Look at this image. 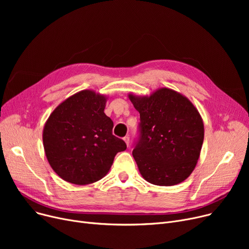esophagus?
<instances>
[{"label": "esophagus", "mask_w": 249, "mask_h": 249, "mask_svg": "<svg viewBox=\"0 0 249 249\" xmlns=\"http://www.w3.org/2000/svg\"><path fill=\"white\" fill-rule=\"evenodd\" d=\"M123 140L125 141V143H126V145H127V146H129V141H130V140H129V137H128V136H125V137L123 138Z\"/></svg>", "instance_id": "1"}]
</instances>
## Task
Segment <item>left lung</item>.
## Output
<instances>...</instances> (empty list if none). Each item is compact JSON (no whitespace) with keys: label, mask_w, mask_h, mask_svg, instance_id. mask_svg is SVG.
I'll list each match as a JSON object with an SVG mask.
<instances>
[{"label":"left lung","mask_w":249,"mask_h":249,"mask_svg":"<svg viewBox=\"0 0 249 249\" xmlns=\"http://www.w3.org/2000/svg\"><path fill=\"white\" fill-rule=\"evenodd\" d=\"M140 114V137L133 158L146 181L175 186L193 173L204 141L198 109L184 95L160 88L149 96L128 94Z\"/></svg>","instance_id":"left-lung-1"}]
</instances>
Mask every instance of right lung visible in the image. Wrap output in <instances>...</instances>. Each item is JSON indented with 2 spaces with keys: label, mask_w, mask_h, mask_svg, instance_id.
<instances>
[{
  "label": "right lung",
  "mask_w": 249,
  "mask_h": 249,
  "mask_svg": "<svg viewBox=\"0 0 249 249\" xmlns=\"http://www.w3.org/2000/svg\"><path fill=\"white\" fill-rule=\"evenodd\" d=\"M108 96L84 89L65 99L45 122L42 140L52 169L65 181L89 185L110 171L126 143L112 134L113 121L104 113Z\"/></svg>",
  "instance_id": "1"
}]
</instances>
